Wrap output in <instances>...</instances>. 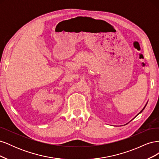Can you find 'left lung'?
I'll return each mask as SVG.
<instances>
[{
    "label": "left lung",
    "instance_id": "left-lung-1",
    "mask_svg": "<svg viewBox=\"0 0 159 159\" xmlns=\"http://www.w3.org/2000/svg\"><path fill=\"white\" fill-rule=\"evenodd\" d=\"M147 104H146V105H145V107H144V108H143V109H142V110H141V112H140V113H141V112H142V111H143V110H144V109H145V107H146V105H147ZM139 114H138V115H139Z\"/></svg>",
    "mask_w": 159,
    "mask_h": 159
}]
</instances>
